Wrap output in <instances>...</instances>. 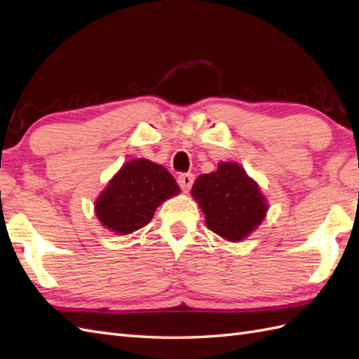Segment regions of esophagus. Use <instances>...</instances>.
I'll list each match as a JSON object with an SVG mask.
<instances>
[{
    "instance_id": "esophagus-1",
    "label": "esophagus",
    "mask_w": 359,
    "mask_h": 359,
    "mask_svg": "<svg viewBox=\"0 0 359 359\" xmlns=\"http://www.w3.org/2000/svg\"><path fill=\"white\" fill-rule=\"evenodd\" d=\"M194 180H195L194 173H181L178 177V184L182 190H184V192H189L190 187L194 184Z\"/></svg>"
}]
</instances>
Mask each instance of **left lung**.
Masks as SVG:
<instances>
[{
  "mask_svg": "<svg viewBox=\"0 0 359 359\" xmlns=\"http://www.w3.org/2000/svg\"><path fill=\"white\" fill-rule=\"evenodd\" d=\"M192 196L205 215V226L232 243L257 230L269 210L258 182L233 161L219 163L215 172L200 175Z\"/></svg>",
  "mask_w": 359,
  "mask_h": 359,
  "instance_id": "8db88e82",
  "label": "left lung"
}]
</instances>
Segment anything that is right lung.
<instances>
[{
  "mask_svg": "<svg viewBox=\"0 0 359 359\" xmlns=\"http://www.w3.org/2000/svg\"><path fill=\"white\" fill-rule=\"evenodd\" d=\"M180 194L165 167L146 158L123 164L95 201V215L110 232L129 235L147 226L158 205Z\"/></svg>",
  "mask_w": 359,
  "mask_h": 359,
  "instance_id": "1",
  "label": "right lung"
}]
</instances>
